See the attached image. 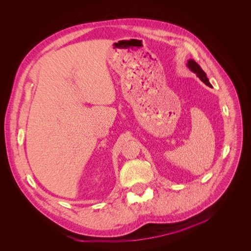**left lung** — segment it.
<instances>
[{"label": "left lung", "instance_id": "1", "mask_svg": "<svg viewBox=\"0 0 251 251\" xmlns=\"http://www.w3.org/2000/svg\"><path fill=\"white\" fill-rule=\"evenodd\" d=\"M188 68L193 72V73H195L198 76H199V78L201 79L205 85H207L208 87H212L211 86V83L209 82V79H208V77H207V75H206V73L200 68V65L194 60V59H189V61H188Z\"/></svg>", "mask_w": 251, "mask_h": 251}]
</instances>
